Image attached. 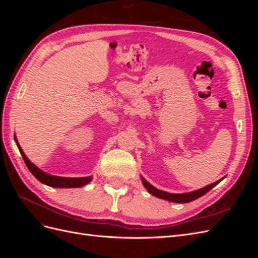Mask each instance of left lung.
<instances>
[{"mask_svg":"<svg viewBox=\"0 0 258 258\" xmlns=\"http://www.w3.org/2000/svg\"><path fill=\"white\" fill-rule=\"evenodd\" d=\"M224 177H222L221 179H218V181L210 184L208 186L202 187V188H200V189L194 190L190 192H185V194H171V192L160 190L158 188H156V187H154L152 184L148 183L143 176H141V181H142L143 186L146 188V190L155 197L163 199V200H168L171 202H175V204H187V202H190L192 200H196V199L200 198L201 196H204V195H206L210 189H212L213 187H215L218 183H220L222 179H224Z\"/></svg>","mask_w":258,"mask_h":258,"instance_id":"8db88e82","label":"left lung"}]
</instances>
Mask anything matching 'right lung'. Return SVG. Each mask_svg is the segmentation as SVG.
<instances>
[{"instance_id": "right-lung-1", "label": "right lung", "mask_w": 258, "mask_h": 258, "mask_svg": "<svg viewBox=\"0 0 258 258\" xmlns=\"http://www.w3.org/2000/svg\"><path fill=\"white\" fill-rule=\"evenodd\" d=\"M14 138H15V142H16V144H17L18 150L22 156V158H23V160H25L28 169L30 170V172L32 173L41 183L47 185V186H50V187H56V188H73V187H82L86 184H88L89 182H91L92 176L63 177V176L51 175V174L44 172L43 170L38 169L33 162H31L26 156V154L23 153L21 146L18 143L16 135L14 136Z\"/></svg>"}]
</instances>
